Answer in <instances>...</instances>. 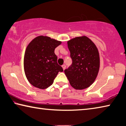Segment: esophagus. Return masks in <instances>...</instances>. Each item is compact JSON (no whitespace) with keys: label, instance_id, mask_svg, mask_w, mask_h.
Here are the masks:
<instances>
[{"label":"esophagus","instance_id":"obj_1","mask_svg":"<svg viewBox=\"0 0 126 126\" xmlns=\"http://www.w3.org/2000/svg\"><path fill=\"white\" fill-rule=\"evenodd\" d=\"M62 67L63 70H64V69H65V68H66V66H65V64H63V65H62Z\"/></svg>","mask_w":126,"mask_h":126}]
</instances>
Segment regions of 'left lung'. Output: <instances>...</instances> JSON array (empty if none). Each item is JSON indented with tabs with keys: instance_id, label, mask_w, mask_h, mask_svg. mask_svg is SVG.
<instances>
[{
	"instance_id": "obj_1",
	"label": "left lung",
	"mask_w": 126,
	"mask_h": 126,
	"mask_svg": "<svg viewBox=\"0 0 126 126\" xmlns=\"http://www.w3.org/2000/svg\"><path fill=\"white\" fill-rule=\"evenodd\" d=\"M72 63L64 70L71 86L76 89L89 87L96 78L99 69V55L96 46L86 36L67 42Z\"/></svg>"
}]
</instances>
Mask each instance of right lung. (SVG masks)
<instances>
[{
  "mask_svg": "<svg viewBox=\"0 0 126 126\" xmlns=\"http://www.w3.org/2000/svg\"><path fill=\"white\" fill-rule=\"evenodd\" d=\"M46 36H38L27 46L24 58L25 76L30 83L39 89L53 84L59 72L63 69L57 63L54 50L61 44Z\"/></svg>",
  "mask_w": 126,
  "mask_h": 126,
  "instance_id": "add662e5",
  "label": "right lung"
}]
</instances>
